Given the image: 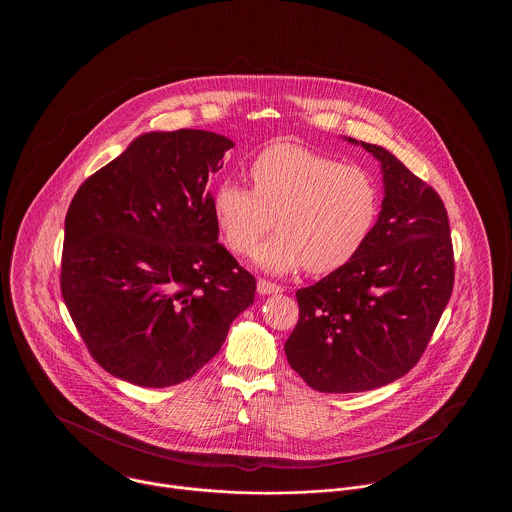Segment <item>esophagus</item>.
<instances>
[{"mask_svg": "<svg viewBox=\"0 0 512 512\" xmlns=\"http://www.w3.org/2000/svg\"><path fill=\"white\" fill-rule=\"evenodd\" d=\"M257 292H259V295H272V293L284 292V288L274 284V282H268V280H259L257 282Z\"/></svg>", "mask_w": 512, "mask_h": 512, "instance_id": "1", "label": "esophagus"}]
</instances>
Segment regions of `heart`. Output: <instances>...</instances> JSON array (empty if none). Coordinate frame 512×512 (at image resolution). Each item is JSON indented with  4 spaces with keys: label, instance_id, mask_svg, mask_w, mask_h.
<instances>
[{
    "label": "heart",
    "instance_id": "b5f03b06",
    "mask_svg": "<svg viewBox=\"0 0 512 512\" xmlns=\"http://www.w3.org/2000/svg\"><path fill=\"white\" fill-rule=\"evenodd\" d=\"M253 190L226 180L213 215L226 245L245 255L276 217L278 234L253 253L255 267L328 274L365 247L378 217L380 188L370 172L292 142L263 149L251 163Z\"/></svg>",
    "mask_w": 512,
    "mask_h": 512
}]
</instances>
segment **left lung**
Wrapping results in <instances>:
<instances>
[{
  "label": "left lung",
  "instance_id": "left-lung-1",
  "mask_svg": "<svg viewBox=\"0 0 512 512\" xmlns=\"http://www.w3.org/2000/svg\"><path fill=\"white\" fill-rule=\"evenodd\" d=\"M380 161L384 199L365 247L315 286L297 290L299 320L284 351L324 393L382 388L424 353L455 280L443 201L388 149L343 138Z\"/></svg>",
  "mask_w": 512,
  "mask_h": 512
}]
</instances>
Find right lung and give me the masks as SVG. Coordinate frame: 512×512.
<instances>
[{"mask_svg": "<svg viewBox=\"0 0 512 512\" xmlns=\"http://www.w3.org/2000/svg\"><path fill=\"white\" fill-rule=\"evenodd\" d=\"M234 142L207 130L146 132L74 194L61 293L92 357L115 378H192L255 299L219 244L209 182Z\"/></svg>", "mask_w": 512, "mask_h": 512, "instance_id": "obj_1", "label": "right lung"}]
</instances>
